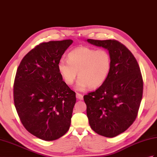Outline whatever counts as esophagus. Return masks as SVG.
Here are the masks:
<instances>
[{
    "instance_id": "34e87169",
    "label": "esophagus",
    "mask_w": 157,
    "mask_h": 157,
    "mask_svg": "<svg viewBox=\"0 0 157 157\" xmlns=\"http://www.w3.org/2000/svg\"><path fill=\"white\" fill-rule=\"evenodd\" d=\"M76 98H77L79 100H82L83 99V96L82 94H79V93L76 94Z\"/></svg>"
}]
</instances>
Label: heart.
Wrapping results in <instances>:
<instances>
[{
	"instance_id": "obj_1",
	"label": "heart",
	"mask_w": 157,
	"mask_h": 157,
	"mask_svg": "<svg viewBox=\"0 0 157 157\" xmlns=\"http://www.w3.org/2000/svg\"><path fill=\"white\" fill-rule=\"evenodd\" d=\"M111 67L108 52L87 47L71 51L67 55V61L61 59L57 65L59 74L67 85L73 84L78 73L79 78L75 88L81 91L88 87L95 89L101 86L110 75Z\"/></svg>"
}]
</instances>
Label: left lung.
<instances>
[{
    "label": "left lung",
    "mask_w": 157,
    "mask_h": 157,
    "mask_svg": "<svg viewBox=\"0 0 157 157\" xmlns=\"http://www.w3.org/2000/svg\"><path fill=\"white\" fill-rule=\"evenodd\" d=\"M87 41L107 49L112 59L111 71L105 82L83 96L89 124L100 135L115 137L128 129L137 116L143 92L139 65L132 53L118 41Z\"/></svg>",
    "instance_id": "1"
}]
</instances>
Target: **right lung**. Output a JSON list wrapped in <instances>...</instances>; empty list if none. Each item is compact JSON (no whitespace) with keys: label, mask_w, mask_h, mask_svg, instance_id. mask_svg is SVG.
Segmentation results:
<instances>
[{"label":"right lung","mask_w":157,"mask_h":157,"mask_svg":"<svg viewBox=\"0 0 157 157\" xmlns=\"http://www.w3.org/2000/svg\"><path fill=\"white\" fill-rule=\"evenodd\" d=\"M71 39L49 41L22 59L14 83V103L23 125L40 139L55 140L71 124L75 93L63 81L57 65Z\"/></svg>","instance_id":"right-lung-1"}]
</instances>
